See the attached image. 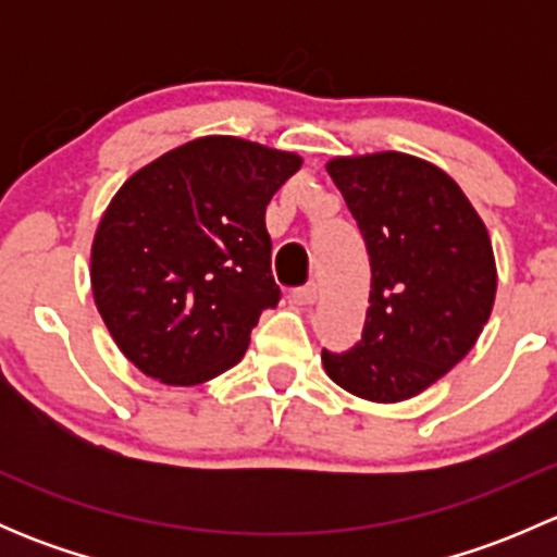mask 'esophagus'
I'll return each mask as SVG.
<instances>
[{"label":"esophagus","instance_id":"34e87169","mask_svg":"<svg viewBox=\"0 0 557 557\" xmlns=\"http://www.w3.org/2000/svg\"><path fill=\"white\" fill-rule=\"evenodd\" d=\"M290 299H294L299 307H312L314 301H318V285L314 283L301 285V288H296L294 294H290Z\"/></svg>","mask_w":557,"mask_h":557}]
</instances>
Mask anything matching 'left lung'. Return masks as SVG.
Segmentation results:
<instances>
[{
    "instance_id": "8db88e82",
    "label": "left lung",
    "mask_w": 557,
    "mask_h": 557,
    "mask_svg": "<svg viewBox=\"0 0 557 557\" xmlns=\"http://www.w3.org/2000/svg\"><path fill=\"white\" fill-rule=\"evenodd\" d=\"M372 263L367 323L325 374L367 401L396 404L445 377L474 347L496 301L487 228L447 172L414 156H342L325 164Z\"/></svg>"
}]
</instances>
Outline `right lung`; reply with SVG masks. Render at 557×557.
<instances>
[{
	"label": "right lung",
	"instance_id": "add662e5",
	"mask_svg": "<svg viewBox=\"0 0 557 557\" xmlns=\"http://www.w3.org/2000/svg\"><path fill=\"white\" fill-rule=\"evenodd\" d=\"M299 166L288 150L212 134L112 196L94 234L91 290L139 372L199 385L243 361L252 325L280 301L263 215Z\"/></svg>",
	"mask_w": 557,
	"mask_h": 557
}]
</instances>
